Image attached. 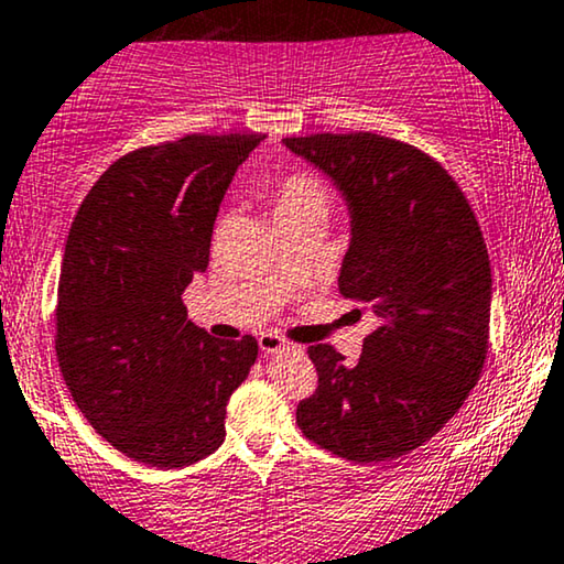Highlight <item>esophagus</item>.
<instances>
[{
	"label": "esophagus",
	"instance_id": "esophagus-1",
	"mask_svg": "<svg viewBox=\"0 0 564 564\" xmlns=\"http://www.w3.org/2000/svg\"><path fill=\"white\" fill-rule=\"evenodd\" d=\"M258 344H260L262 354H281V351H286V348H291L289 340H283L278 333H262L258 338Z\"/></svg>",
	"mask_w": 564,
	"mask_h": 564
}]
</instances>
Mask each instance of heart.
<instances>
[{"mask_svg": "<svg viewBox=\"0 0 564 564\" xmlns=\"http://www.w3.org/2000/svg\"><path fill=\"white\" fill-rule=\"evenodd\" d=\"M273 216H299V213H327V187L312 174H294L283 180L273 192Z\"/></svg>", "mask_w": 564, "mask_h": 564, "instance_id": "obj_1", "label": "heart"}]
</instances>
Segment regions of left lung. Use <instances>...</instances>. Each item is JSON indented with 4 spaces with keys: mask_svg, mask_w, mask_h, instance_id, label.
I'll list each match as a JSON object with an SVG mask.
<instances>
[{
    "mask_svg": "<svg viewBox=\"0 0 564 564\" xmlns=\"http://www.w3.org/2000/svg\"><path fill=\"white\" fill-rule=\"evenodd\" d=\"M283 145L344 197L351 239L338 289L380 317L354 367L333 346H310L317 390L296 424L338 458H401L458 413L487 359L491 268L479 220L453 176L405 142L325 132Z\"/></svg>",
    "mask_w": 564,
    "mask_h": 564,
    "instance_id": "1",
    "label": "left lung"
}]
</instances>
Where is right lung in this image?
Masks as SVG:
<instances>
[{"mask_svg":"<svg viewBox=\"0 0 564 564\" xmlns=\"http://www.w3.org/2000/svg\"><path fill=\"white\" fill-rule=\"evenodd\" d=\"M265 134H187L106 171L69 229L56 359L83 416L127 458L182 468L218 451L258 340H218L182 304L226 189Z\"/></svg>","mask_w":564,"mask_h":564,"instance_id":"obj_1","label":"right lung"}]
</instances>
